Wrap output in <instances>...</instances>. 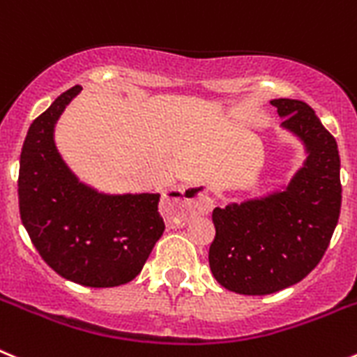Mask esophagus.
Masks as SVG:
<instances>
[{"label":"esophagus","instance_id":"34e87169","mask_svg":"<svg viewBox=\"0 0 357 357\" xmlns=\"http://www.w3.org/2000/svg\"><path fill=\"white\" fill-rule=\"evenodd\" d=\"M213 207V195L207 189H185L178 197H166L160 202V211L169 225L181 227L193 214H206Z\"/></svg>","mask_w":357,"mask_h":357}]
</instances>
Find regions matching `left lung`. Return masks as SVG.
Segmentation results:
<instances>
[{"label":"left lung","instance_id":"obj_1","mask_svg":"<svg viewBox=\"0 0 357 357\" xmlns=\"http://www.w3.org/2000/svg\"><path fill=\"white\" fill-rule=\"evenodd\" d=\"M282 127L307 150L284 191L213 211L214 279L229 291L270 295L301 282L329 247L342 209L338 144L301 100H273Z\"/></svg>","mask_w":357,"mask_h":357}]
</instances>
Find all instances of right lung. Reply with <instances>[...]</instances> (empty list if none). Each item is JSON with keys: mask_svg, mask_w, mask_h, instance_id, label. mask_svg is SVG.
<instances>
[{"mask_svg": "<svg viewBox=\"0 0 357 357\" xmlns=\"http://www.w3.org/2000/svg\"><path fill=\"white\" fill-rule=\"evenodd\" d=\"M82 91L62 93L28 128L19 159V213L52 270L89 288H112L139 275L164 232L157 193L103 195L78 182L56 151L53 128Z\"/></svg>", "mask_w": 357, "mask_h": 357, "instance_id": "right-lung-1", "label": "right lung"}]
</instances>
